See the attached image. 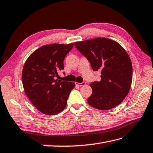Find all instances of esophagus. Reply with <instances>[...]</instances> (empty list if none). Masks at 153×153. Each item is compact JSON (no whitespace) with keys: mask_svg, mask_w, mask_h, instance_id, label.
<instances>
[{"mask_svg":"<svg viewBox=\"0 0 153 153\" xmlns=\"http://www.w3.org/2000/svg\"><path fill=\"white\" fill-rule=\"evenodd\" d=\"M85 84H86V82H85V81H83L82 83H80L76 82V85H78V86H79V87H81V86H84V85H85Z\"/></svg>","mask_w":153,"mask_h":153,"instance_id":"1","label":"esophagus"}]
</instances>
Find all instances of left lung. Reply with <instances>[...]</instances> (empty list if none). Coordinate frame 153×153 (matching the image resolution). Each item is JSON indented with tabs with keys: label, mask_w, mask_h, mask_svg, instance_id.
Returning <instances> with one entry per match:
<instances>
[{
	"label": "left lung",
	"mask_w": 153,
	"mask_h": 153,
	"mask_svg": "<svg viewBox=\"0 0 153 153\" xmlns=\"http://www.w3.org/2000/svg\"><path fill=\"white\" fill-rule=\"evenodd\" d=\"M76 48L90 62L94 71L101 72V80L91 82L88 104L108 110L120 104L129 93L132 65L128 55L117 42L105 38L77 42Z\"/></svg>",
	"instance_id": "1"
}]
</instances>
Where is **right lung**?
Instances as JSON below:
<instances>
[{
	"instance_id": "1",
	"label": "right lung",
	"mask_w": 153,
	"mask_h": 153,
	"mask_svg": "<svg viewBox=\"0 0 153 153\" xmlns=\"http://www.w3.org/2000/svg\"><path fill=\"white\" fill-rule=\"evenodd\" d=\"M74 44L45 45L27 59L22 72L25 92L36 109L45 115H55L66 108L75 83L55 79L64 69V60ZM65 73V72H63Z\"/></svg>"
}]
</instances>
